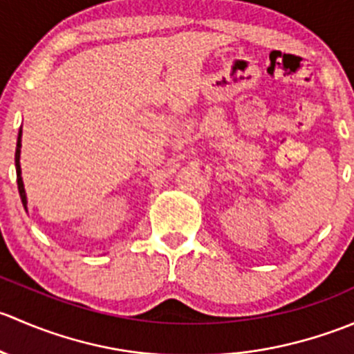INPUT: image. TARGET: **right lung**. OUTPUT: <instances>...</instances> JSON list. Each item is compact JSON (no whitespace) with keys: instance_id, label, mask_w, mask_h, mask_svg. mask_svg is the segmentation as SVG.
<instances>
[{"instance_id":"1","label":"right lung","mask_w":354,"mask_h":354,"mask_svg":"<svg viewBox=\"0 0 354 354\" xmlns=\"http://www.w3.org/2000/svg\"><path fill=\"white\" fill-rule=\"evenodd\" d=\"M20 147H22V128L19 131V140H17V151H15V166H17V185H19V194L22 198L24 207L27 205V197H25L24 181H22V171H20Z\"/></svg>"}]
</instances>
